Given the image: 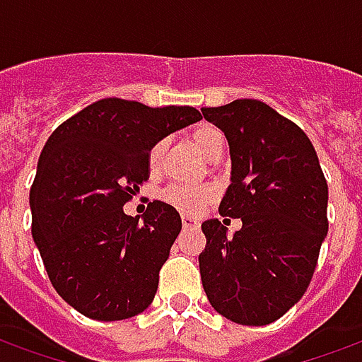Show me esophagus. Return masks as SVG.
I'll use <instances>...</instances> for the list:
<instances>
[{
    "label": "esophagus",
    "instance_id": "34e87169",
    "mask_svg": "<svg viewBox=\"0 0 362 362\" xmlns=\"http://www.w3.org/2000/svg\"><path fill=\"white\" fill-rule=\"evenodd\" d=\"M182 225H184V228H199V223L192 217H182Z\"/></svg>",
    "mask_w": 362,
    "mask_h": 362
}]
</instances>
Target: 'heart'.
<instances>
[{"label": "heart", "instance_id": "heart-1", "mask_svg": "<svg viewBox=\"0 0 362 362\" xmlns=\"http://www.w3.org/2000/svg\"><path fill=\"white\" fill-rule=\"evenodd\" d=\"M192 143L196 145L199 153H204L205 157L213 158L217 153L223 151L225 147V137L219 127L211 126V124H202L192 132ZM165 141L153 143V147L147 153V166L151 173H157L163 163V155H165ZM163 202L173 205L174 209L182 213H197L202 207L207 204L215 202L217 197V188L213 184H199V186H186V184H170L168 188L163 189Z\"/></svg>", "mask_w": 362, "mask_h": 362}]
</instances>
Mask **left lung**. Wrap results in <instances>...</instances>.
Instances as JSON below:
<instances>
[{
	"label": "left lung",
	"mask_w": 362,
	"mask_h": 362,
	"mask_svg": "<svg viewBox=\"0 0 362 362\" xmlns=\"http://www.w3.org/2000/svg\"><path fill=\"white\" fill-rule=\"evenodd\" d=\"M202 114L230 147V186L219 213L243 221L233 236L219 219L202 225L205 295L230 322L266 326L310 285L327 235V182L308 135L266 103L238 98Z\"/></svg>",
	"instance_id": "1"
}]
</instances>
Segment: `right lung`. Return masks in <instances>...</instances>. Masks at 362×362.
<instances>
[{"mask_svg":"<svg viewBox=\"0 0 362 362\" xmlns=\"http://www.w3.org/2000/svg\"><path fill=\"white\" fill-rule=\"evenodd\" d=\"M197 119L194 106L103 98L48 137L30 188L33 238L54 288L83 316L126 320L153 303L182 219L158 199L143 219L124 204L149 180L153 143Z\"/></svg>","mask_w":362,"mask_h":362,"instance_id":"right-lung-1","label":"right lung"}]
</instances>
